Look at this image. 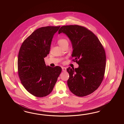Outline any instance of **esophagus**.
<instances>
[{"mask_svg": "<svg viewBox=\"0 0 124 124\" xmlns=\"http://www.w3.org/2000/svg\"><path fill=\"white\" fill-rule=\"evenodd\" d=\"M62 71H63L65 72L66 71V68L65 67H62Z\"/></svg>", "mask_w": 124, "mask_h": 124, "instance_id": "1", "label": "esophagus"}]
</instances>
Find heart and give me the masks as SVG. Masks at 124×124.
<instances>
[{"label":"heart","mask_w":124,"mask_h":124,"mask_svg":"<svg viewBox=\"0 0 124 124\" xmlns=\"http://www.w3.org/2000/svg\"><path fill=\"white\" fill-rule=\"evenodd\" d=\"M58 43L62 48H63L64 46L66 45H68L69 44V42L67 39L64 38L60 39L58 40Z\"/></svg>","instance_id":"obj_1"}]
</instances>
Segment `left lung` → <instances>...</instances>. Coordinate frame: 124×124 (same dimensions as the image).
I'll return each instance as SVG.
<instances>
[{
  "instance_id": "left-lung-1",
  "label": "left lung",
  "mask_w": 124,
  "mask_h": 124,
  "mask_svg": "<svg viewBox=\"0 0 124 124\" xmlns=\"http://www.w3.org/2000/svg\"><path fill=\"white\" fill-rule=\"evenodd\" d=\"M64 33L71 42L73 60L79 67H69L67 84L75 95L83 97L92 93L101 85L106 64L105 51L94 34L84 27L77 25L62 26L58 33Z\"/></svg>"
}]
</instances>
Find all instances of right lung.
I'll use <instances>...</instances> for the list:
<instances>
[{
	"instance_id": "obj_1",
	"label": "right lung",
	"mask_w": 124,
	"mask_h": 124,
	"mask_svg": "<svg viewBox=\"0 0 124 124\" xmlns=\"http://www.w3.org/2000/svg\"><path fill=\"white\" fill-rule=\"evenodd\" d=\"M60 27L38 29L23 42L19 51L18 70L21 82L30 93L38 97L52 92L62 71L60 66H46L44 60Z\"/></svg>"
}]
</instances>
